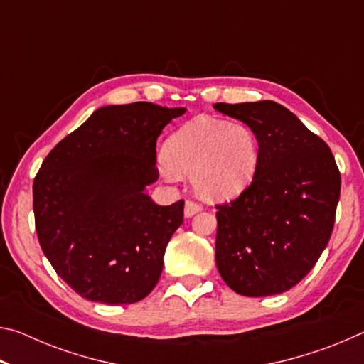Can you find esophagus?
<instances>
[{"label":"esophagus","mask_w":364,"mask_h":364,"mask_svg":"<svg viewBox=\"0 0 364 364\" xmlns=\"http://www.w3.org/2000/svg\"><path fill=\"white\" fill-rule=\"evenodd\" d=\"M200 210H202V205L199 204V202H196L193 199H188L186 204H184V215H186V217H193L194 213L200 212Z\"/></svg>","instance_id":"esophagus-1"}]
</instances>
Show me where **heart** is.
<instances>
[{
  "instance_id": "1",
  "label": "heart",
  "mask_w": 364,
  "mask_h": 364,
  "mask_svg": "<svg viewBox=\"0 0 364 364\" xmlns=\"http://www.w3.org/2000/svg\"><path fill=\"white\" fill-rule=\"evenodd\" d=\"M260 164V144L244 122L197 117L171 134L160 156L165 176L191 175L208 199H230L249 186Z\"/></svg>"
}]
</instances>
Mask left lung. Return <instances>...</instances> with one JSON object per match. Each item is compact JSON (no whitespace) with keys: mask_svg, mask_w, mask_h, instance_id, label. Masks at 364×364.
<instances>
[{"mask_svg":"<svg viewBox=\"0 0 364 364\" xmlns=\"http://www.w3.org/2000/svg\"><path fill=\"white\" fill-rule=\"evenodd\" d=\"M254 130L260 164L239 197L217 205L215 258L234 292H286L315 267L334 230L341 171L329 146L274 101L217 102Z\"/></svg>","mask_w":364,"mask_h":364,"instance_id":"left-lung-1","label":"left lung"}]
</instances>
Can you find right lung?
Listing matches in <instances>:
<instances>
[{"mask_svg": "<svg viewBox=\"0 0 364 364\" xmlns=\"http://www.w3.org/2000/svg\"><path fill=\"white\" fill-rule=\"evenodd\" d=\"M184 112L152 102L101 107L43 160L35 230L54 271L83 299L134 304L156 287L184 200L157 205L144 188L159 178V134Z\"/></svg>", "mask_w": 364, "mask_h": 364, "instance_id": "add662e5", "label": "right lung"}]
</instances>
